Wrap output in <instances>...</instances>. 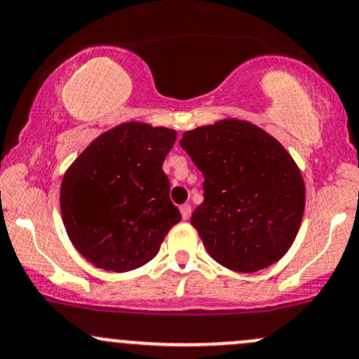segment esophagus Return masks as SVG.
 Returning <instances> with one entry per match:
<instances>
[{
    "label": "esophagus",
    "mask_w": 359,
    "mask_h": 359,
    "mask_svg": "<svg viewBox=\"0 0 359 359\" xmlns=\"http://www.w3.org/2000/svg\"><path fill=\"white\" fill-rule=\"evenodd\" d=\"M180 213H182L184 220H187V218L191 217V205H182V206H180Z\"/></svg>",
    "instance_id": "obj_1"
}]
</instances>
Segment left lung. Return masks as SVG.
<instances>
[{
    "label": "left lung",
    "instance_id": "1",
    "mask_svg": "<svg viewBox=\"0 0 359 359\" xmlns=\"http://www.w3.org/2000/svg\"><path fill=\"white\" fill-rule=\"evenodd\" d=\"M180 146L205 177V201L191 224L211 258L239 273L278 262L299 232L306 201L287 149L237 118L184 132Z\"/></svg>",
    "mask_w": 359,
    "mask_h": 359
}]
</instances>
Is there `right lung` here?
Returning a JSON list of instances; mask_svg holds the SVG:
<instances>
[{
  "label": "right lung",
  "mask_w": 359,
  "mask_h": 359,
  "mask_svg": "<svg viewBox=\"0 0 359 359\" xmlns=\"http://www.w3.org/2000/svg\"><path fill=\"white\" fill-rule=\"evenodd\" d=\"M175 139L167 127L120 123L97 135L65 172L63 225L94 266L120 273L146 265L180 222L161 168Z\"/></svg>",
  "instance_id": "right-lung-1"
}]
</instances>
